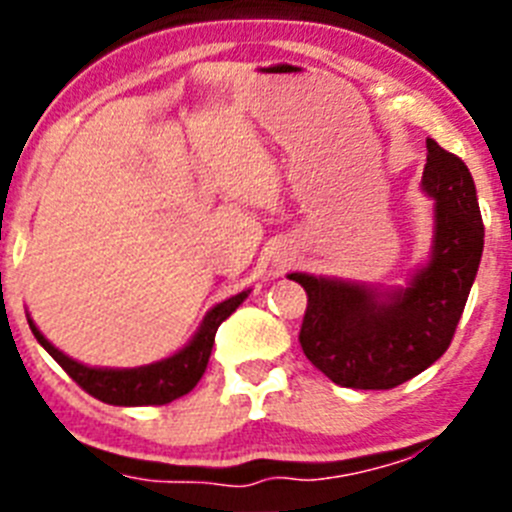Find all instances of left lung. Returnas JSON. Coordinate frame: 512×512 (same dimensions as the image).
<instances>
[{"instance_id": "1", "label": "left lung", "mask_w": 512, "mask_h": 512, "mask_svg": "<svg viewBox=\"0 0 512 512\" xmlns=\"http://www.w3.org/2000/svg\"><path fill=\"white\" fill-rule=\"evenodd\" d=\"M423 189L436 200L433 256L405 289L289 274L307 292L300 346L330 382L392 390L446 354L477 277L485 225L467 164L428 138Z\"/></svg>"}]
</instances>
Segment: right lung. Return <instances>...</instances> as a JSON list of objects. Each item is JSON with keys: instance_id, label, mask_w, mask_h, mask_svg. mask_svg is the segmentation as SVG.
Returning <instances> with one entry per match:
<instances>
[{"instance_id": "right-lung-1", "label": "right lung", "mask_w": 512, "mask_h": 512, "mask_svg": "<svg viewBox=\"0 0 512 512\" xmlns=\"http://www.w3.org/2000/svg\"><path fill=\"white\" fill-rule=\"evenodd\" d=\"M248 297V292L230 297V300L220 302L207 312L205 323L197 330V336L189 341L187 348H182L179 354L171 356L166 361H158L151 366H140V369H92L79 361L69 359L61 354L56 346L45 341L43 333L30 323L33 336L38 338L40 346L61 364V369L79 384L81 390L89 392L97 400L107 402V405H120V408H138V405H166L179 397L194 390V384L200 382L202 374L207 369V361L212 354V343H215V333L225 318H230L235 307L241 305Z\"/></svg>"}]
</instances>
